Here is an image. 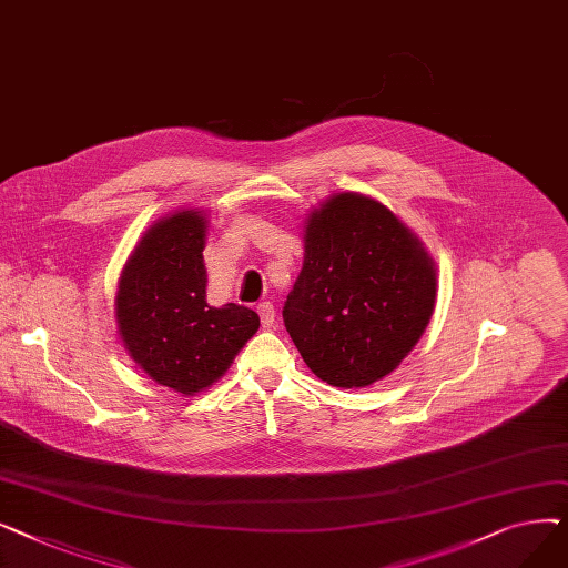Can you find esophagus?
<instances>
[{"label":"esophagus","mask_w":568,"mask_h":568,"mask_svg":"<svg viewBox=\"0 0 568 568\" xmlns=\"http://www.w3.org/2000/svg\"><path fill=\"white\" fill-rule=\"evenodd\" d=\"M257 313H260V322H262L264 329H272L274 322H276V311H274V306L268 304V302H262V304L257 306Z\"/></svg>","instance_id":"1"}]
</instances>
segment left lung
<instances>
[{"label":"left lung","mask_w":568,"mask_h":568,"mask_svg":"<svg viewBox=\"0 0 568 568\" xmlns=\"http://www.w3.org/2000/svg\"><path fill=\"white\" fill-rule=\"evenodd\" d=\"M437 300L433 255L379 200L343 191L304 221V266L283 320L326 384L364 389L419 343Z\"/></svg>","instance_id":"8db88e82"}]
</instances>
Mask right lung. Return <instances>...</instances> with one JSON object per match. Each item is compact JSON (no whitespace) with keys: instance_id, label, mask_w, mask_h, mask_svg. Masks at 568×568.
<instances>
[{"instance_id":"add662e5","label":"right lung","mask_w":568,"mask_h":568,"mask_svg":"<svg viewBox=\"0 0 568 568\" xmlns=\"http://www.w3.org/2000/svg\"><path fill=\"white\" fill-rule=\"evenodd\" d=\"M209 216L176 212L149 225L116 283L114 320L131 359L168 389L195 396L219 382L253 334L255 311L206 304Z\"/></svg>"}]
</instances>
